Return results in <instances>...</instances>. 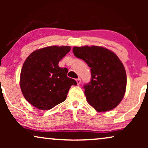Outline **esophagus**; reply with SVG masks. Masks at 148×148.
<instances>
[{
	"label": "esophagus",
	"instance_id": "obj_1",
	"mask_svg": "<svg viewBox=\"0 0 148 148\" xmlns=\"http://www.w3.org/2000/svg\"><path fill=\"white\" fill-rule=\"evenodd\" d=\"M76 82H77V85H79L81 84V79L80 78L77 79Z\"/></svg>",
	"mask_w": 148,
	"mask_h": 148
}]
</instances>
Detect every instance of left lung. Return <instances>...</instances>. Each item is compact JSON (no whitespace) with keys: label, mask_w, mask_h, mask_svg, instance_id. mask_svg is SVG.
Returning a JSON list of instances; mask_svg holds the SVG:
<instances>
[{"label":"left lung","mask_w":148,"mask_h":148,"mask_svg":"<svg viewBox=\"0 0 148 148\" xmlns=\"http://www.w3.org/2000/svg\"><path fill=\"white\" fill-rule=\"evenodd\" d=\"M74 55L90 67V82L84 87L88 102L98 112L111 110L125 96L127 75L123 64L114 52L97 46H75Z\"/></svg>","instance_id":"left-lung-1"}]
</instances>
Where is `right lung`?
Wrapping results in <instances>:
<instances>
[{
	"label": "right lung",
	"instance_id": "obj_1",
	"mask_svg": "<svg viewBox=\"0 0 148 148\" xmlns=\"http://www.w3.org/2000/svg\"><path fill=\"white\" fill-rule=\"evenodd\" d=\"M69 46H52L35 50L26 58L20 75V88L28 102L40 110H50L64 102L75 80L68 77L66 68L58 62Z\"/></svg>",
	"mask_w": 148,
	"mask_h": 148
}]
</instances>
